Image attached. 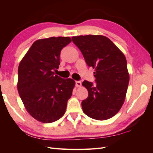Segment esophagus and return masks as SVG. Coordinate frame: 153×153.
I'll use <instances>...</instances> for the list:
<instances>
[{
    "label": "esophagus",
    "mask_w": 153,
    "mask_h": 153,
    "mask_svg": "<svg viewBox=\"0 0 153 153\" xmlns=\"http://www.w3.org/2000/svg\"><path fill=\"white\" fill-rule=\"evenodd\" d=\"M75 85L76 87H79L82 85V83L80 81H76L75 82Z\"/></svg>",
    "instance_id": "obj_1"
}]
</instances>
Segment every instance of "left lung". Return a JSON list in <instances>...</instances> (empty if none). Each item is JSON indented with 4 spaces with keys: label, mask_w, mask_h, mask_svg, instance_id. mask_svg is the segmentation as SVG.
I'll use <instances>...</instances> for the list:
<instances>
[{
    "label": "left lung",
    "mask_w": 153,
    "mask_h": 153,
    "mask_svg": "<svg viewBox=\"0 0 153 153\" xmlns=\"http://www.w3.org/2000/svg\"><path fill=\"white\" fill-rule=\"evenodd\" d=\"M87 64L94 69L96 84L84 80L88 97L82 101L83 112L89 117L103 121L112 117L124 102L129 81L124 53L112 41L101 35L73 36Z\"/></svg>",
    "instance_id": "1"
}]
</instances>
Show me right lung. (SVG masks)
Instances as JSON below:
<instances>
[{"label":"right lung","mask_w":153,"mask_h":153,"mask_svg":"<svg viewBox=\"0 0 153 153\" xmlns=\"http://www.w3.org/2000/svg\"><path fill=\"white\" fill-rule=\"evenodd\" d=\"M71 41L69 37L37 40L18 66V93L28 113L41 123L61 118L72 95L75 81L62 78L53 71L59 68L61 50Z\"/></svg>","instance_id":"right-lung-1"}]
</instances>
